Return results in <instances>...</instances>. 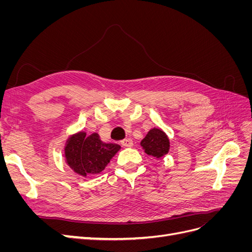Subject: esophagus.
<instances>
[{
    "instance_id": "obj_1",
    "label": "esophagus",
    "mask_w": 252,
    "mask_h": 252,
    "mask_svg": "<svg viewBox=\"0 0 252 252\" xmlns=\"http://www.w3.org/2000/svg\"><path fill=\"white\" fill-rule=\"evenodd\" d=\"M121 145L123 147H131L133 145V142L131 139H125L121 142Z\"/></svg>"
}]
</instances>
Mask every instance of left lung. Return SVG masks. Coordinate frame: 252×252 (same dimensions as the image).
I'll list each match as a JSON object with an SVG mask.
<instances>
[{"instance_id": "1", "label": "left lung", "mask_w": 252, "mask_h": 252, "mask_svg": "<svg viewBox=\"0 0 252 252\" xmlns=\"http://www.w3.org/2000/svg\"><path fill=\"white\" fill-rule=\"evenodd\" d=\"M141 146L145 154L157 158H161L168 154L170 148L169 139L159 128H152L142 140Z\"/></svg>"}]
</instances>
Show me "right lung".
<instances>
[{
    "label": "right lung",
    "mask_w": 252,
    "mask_h": 252,
    "mask_svg": "<svg viewBox=\"0 0 252 252\" xmlns=\"http://www.w3.org/2000/svg\"><path fill=\"white\" fill-rule=\"evenodd\" d=\"M121 149L118 144H106L100 135L80 131L72 134L65 144V158L67 165L80 175L96 174L105 169L114 155Z\"/></svg>",
    "instance_id": "obj_1"
}]
</instances>
